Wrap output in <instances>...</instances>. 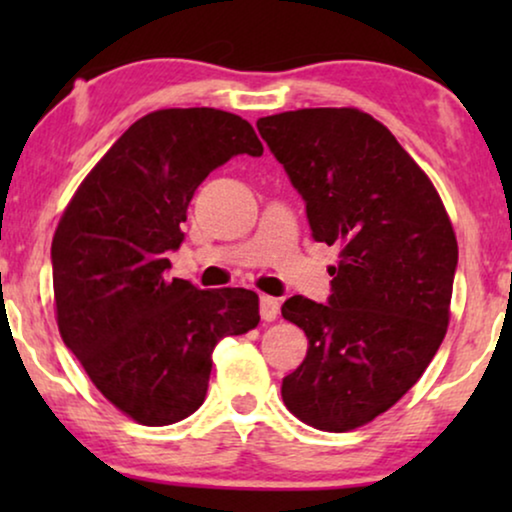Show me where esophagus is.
Listing matches in <instances>:
<instances>
[{"label": "esophagus", "mask_w": 512, "mask_h": 512, "mask_svg": "<svg viewBox=\"0 0 512 512\" xmlns=\"http://www.w3.org/2000/svg\"><path fill=\"white\" fill-rule=\"evenodd\" d=\"M277 314H279V300L270 298V296H263L261 298V317H263V321H275Z\"/></svg>", "instance_id": "34e87169"}]
</instances>
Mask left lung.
Returning <instances> with one entry per match:
<instances>
[{"mask_svg":"<svg viewBox=\"0 0 512 512\" xmlns=\"http://www.w3.org/2000/svg\"><path fill=\"white\" fill-rule=\"evenodd\" d=\"M256 128L303 195L314 240L340 247L328 303L282 305L307 335L282 398L314 429L352 431L387 412L436 356L457 237L431 179L370 114L298 109Z\"/></svg>","mask_w":512,"mask_h":512,"instance_id":"8db88e82","label":"left lung"}]
</instances>
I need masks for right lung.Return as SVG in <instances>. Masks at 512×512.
<instances>
[{
	"instance_id": "right-lung-1",
	"label": "right lung",
	"mask_w": 512,
	"mask_h": 512,
	"mask_svg": "<svg viewBox=\"0 0 512 512\" xmlns=\"http://www.w3.org/2000/svg\"><path fill=\"white\" fill-rule=\"evenodd\" d=\"M240 153L256 158L263 144L228 111L146 114L81 181L53 235L62 340L102 396L144 426L193 415L219 340L261 321L254 291L167 277L195 188Z\"/></svg>"
}]
</instances>
